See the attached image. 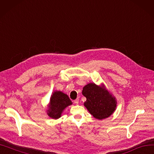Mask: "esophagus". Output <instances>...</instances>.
Returning a JSON list of instances; mask_svg holds the SVG:
<instances>
[{
    "mask_svg": "<svg viewBox=\"0 0 154 154\" xmlns=\"http://www.w3.org/2000/svg\"><path fill=\"white\" fill-rule=\"evenodd\" d=\"M74 102L76 103V104H78V103H79V99L78 98H77V99H76L74 101Z\"/></svg>",
    "mask_w": 154,
    "mask_h": 154,
    "instance_id": "34e87169",
    "label": "esophagus"
}]
</instances>
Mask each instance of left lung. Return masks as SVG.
<instances>
[{
	"mask_svg": "<svg viewBox=\"0 0 154 154\" xmlns=\"http://www.w3.org/2000/svg\"><path fill=\"white\" fill-rule=\"evenodd\" d=\"M82 94L86 97L84 106L94 118L102 120L109 117L116 109L117 100L105 87L89 83L84 87Z\"/></svg>",
	"mask_w": 154,
	"mask_h": 154,
	"instance_id": "obj_1",
	"label": "left lung"
}]
</instances>
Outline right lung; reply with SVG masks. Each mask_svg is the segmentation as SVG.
Segmentation results:
<instances>
[{"label":"right lung","instance_id":"1","mask_svg":"<svg viewBox=\"0 0 154 154\" xmlns=\"http://www.w3.org/2000/svg\"><path fill=\"white\" fill-rule=\"evenodd\" d=\"M72 103L67 94L61 91H54L50 100L47 115L52 119H59L65 108Z\"/></svg>","mask_w":154,"mask_h":154}]
</instances>
